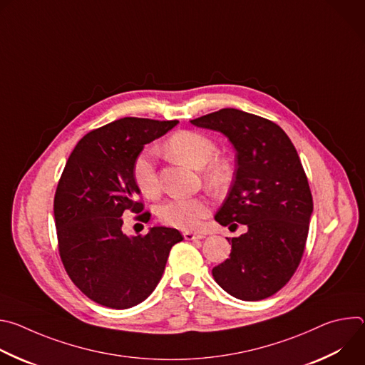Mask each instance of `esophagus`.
I'll return each instance as SVG.
<instances>
[{
    "mask_svg": "<svg viewBox=\"0 0 365 365\" xmlns=\"http://www.w3.org/2000/svg\"><path fill=\"white\" fill-rule=\"evenodd\" d=\"M183 237H185V240H187V241H193V240H202L205 235H203V234H199V232L185 231V232H183Z\"/></svg>",
    "mask_w": 365,
    "mask_h": 365,
    "instance_id": "34e87169",
    "label": "esophagus"
}]
</instances>
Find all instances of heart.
<instances>
[{"instance_id":"obj_1","label":"heart","mask_w":365,"mask_h":365,"mask_svg":"<svg viewBox=\"0 0 365 365\" xmlns=\"http://www.w3.org/2000/svg\"><path fill=\"white\" fill-rule=\"evenodd\" d=\"M163 150L170 158L190 168H203V179L214 187L224 186L231 178V166L225 159H212L215 143L202 133L182 130L172 134L165 143ZM133 179L138 190L145 196H155L160 190L154 155L144 150L133 163ZM210 214V200L205 196H179L166 200L159 210L160 220L180 230H193Z\"/></svg>"}]
</instances>
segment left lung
Instances as JSON below:
<instances>
[{
  "label": "left lung",
  "mask_w": 365,
  "mask_h": 365,
  "mask_svg": "<svg viewBox=\"0 0 365 365\" xmlns=\"http://www.w3.org/2000/svg\"><path fill=\"white\" fill-rule=\"evenodd\" d=\"M222 133L237 151V168L215 221L247 232L228 238L231 254L212 269L231 296L252 302L277 293L294 274L307 238L314 200L299 154L273 121L224 108L190 121Z\"/></svg>",
  "instance_id": "obj_1"
}]
</instances>
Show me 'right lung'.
<instances>
[{"label": "right lung", "mask_w": 365, "mask_h": 365, "mask_svg": "<svg viewBox=\"0 0 365 365\" xmlns=\"http://www.w3.org/2000/svg\"><path fill=\"white\" fill-rule=\"evenodd\" d=\"M179 121L125 117L83 135L71 153L55 195V222L62 263L78 289L111 309L145 300L165 272L175 228L153 227L145 235L123 232V215L140 214L133 163L145 144ZM148 221L150 214L138 215Z\"/></svg>", "instance_id": "obj_1"}]
</instances>
